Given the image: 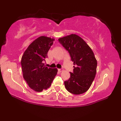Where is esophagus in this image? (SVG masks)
Wrapping results in <instances>:
<instances>
[{
  "label": "esophagus",
  "mask_w": 121,
  "mask_h": 121,
  "mask_svg": "<svg viewBox=\"0 0 121 121\" xmlns=\"http://www.w3.org/2000/svg\"><path fill=\"white\" fill-rule=\"evenodd\" d=\"M58 70H59V72H62L63 70H62V69H58Z\"/></svg>",
  "instance_id": "obj_1"
}]
</instances>
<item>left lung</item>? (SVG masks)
Listing matches in <instances>:
<instances>
[{
	"instance_id": "left-lung-1",
	"label": "left lung",
	"mask_w": 121,
	"mask_h": 121,
	"mask_svg": "<svg viewBox=\"0 0 121 121\" xmlns=\"http://www.w3.org/2000/svg\"><path fill=\"white\" fill-rule=\"evenodd\" d=\"M59 41L68 51L73 62V73L64 81L65 87L69 92L81 94L91 87L97 72V60L94 53L81 37L76 34L59 39Z\"/></svg>"
}]
</instances>
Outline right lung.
<instances>
[{"label": "right lung", "instance_id": "obj_1", "mask_svg": "<svg viewBox=\"0 0 121 121\" xmlns=\"http://www.w3.org/2000/svg\"><path fill=\"white\" fill-rule=\"evenodd\" d=\"M54 40L44 36L38 37L29 45L22 57L23 77L29 86L36 91L49 87L57 73L56 68L46 67L43 63Z\"/></svg>", "mask_w": 121, "mask_h": 121}]
</instances>
